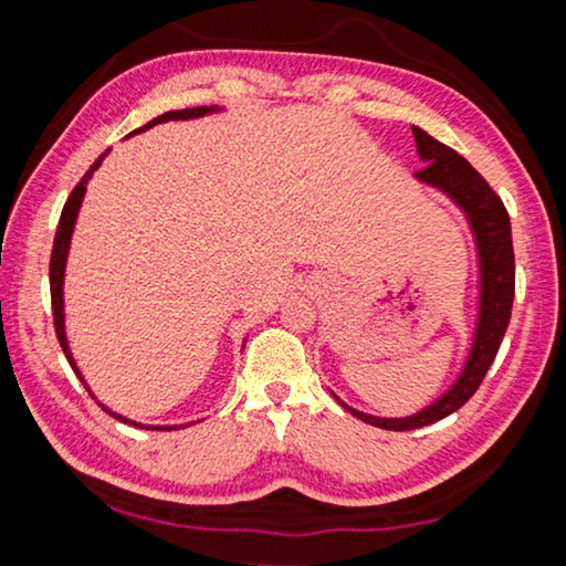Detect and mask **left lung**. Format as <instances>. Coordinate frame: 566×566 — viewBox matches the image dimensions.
<instances>
[{
	"mask_svg": "<svg viewBox=\"0 0 566 566\" xmlns=\"http://www.w3.org/2000/svg\"><path fill=\"white\" fill-rule=\"evenodd\" d=\"M417 139L419 157L427 161L417 169V177L427 185L444 189L454 202L464 209L469 222L476 234L479 264H482V312H479V327L474 337V349L469 354V361L457 379V385L447 391L442 399H437L432 407L419 411L407 419H379L371 415L339 405L359 417L367 424H375L391 432H407L432 424L452 415L459 407H464L472 399L474 391L482 385V379L490 371L492 361L500 352L504 332L510 327L512 302H514V247H512V224L506 207L500 195L486 185V179L469 165L464 157H459L452 147L442 145L434 137L419 127H411Z\"/></svg>",
	"mask_w": 566,
	"mask_h": 566,
	"instance_id": "1",
	"label": "left lung"
}]
</instances>
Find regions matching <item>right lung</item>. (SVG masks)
I'll return each mask as SVG.
<instances>
[{
	"mask_svg": "<svg viewBox=\"0 0 566 566\" xmlns=\"http://www.w3.org/2000/svg\"><path fill=\"white\" fill-rule=\"evenodd\" d=\"M212 112L209 107H191V109H177V112H165L161 117L151 119L149 124H145V127L137 129V132H145L149 127H155V124H161V122H169V119H191V117H202V114ZM104 155L94 161V165L87 169V175H84L80 181H76V187L72 189V195L66 197L64 202V209H62V217H60V224H56V234H54V244H52V260H50V292H52V317H54V332H56V339H60L62 344V352L66 361L72 364L74 375L82 379L80 369L74 367V359H72V352L70 347H66V337H64V302H62V282H64V264H66V252H70V239H72V229H74V219H76V212H80V205H82V197L84 191H87V181L90 177L94 175V169H97L102 165ZM84 381V379H82ZM87 387V385H84ZM90 391V389H87ZM104 411H109L107 407H102ZM109 415L114 419L119 421H127V424H134V421L124 419L119 415H114V411H109ZM134 427H142V424H134ZM155 429V427H151ZM157 429H177V427H157Z\"/></svg>",
	"mask_w": 566,
	"mask_h": 566,
	"instance_id": "obj_1",
	"label": "right lung"
}]
</instances>
